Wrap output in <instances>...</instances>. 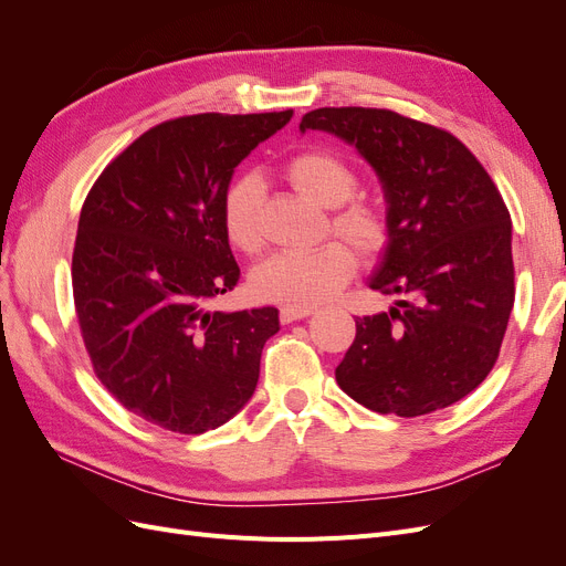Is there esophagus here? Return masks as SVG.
<instances>
[{
	"instance_id": "obj_1",
	"label": "esophagus",
	"mask_w": 566,
	"mask_h": 566,
	"mask_svg": "<svg viewBox=\"0 0 566 566\" xmlns=\"http://www.w3.org/2000/svg\"><path fill=\"white\" fill-rule=\"evenodd\" d=\"M312 314H314L312 306H281L279 318H281V323H293V321L306 318V316H312Z\"/></svg>"
}]
</instances>
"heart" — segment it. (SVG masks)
Here are the masks:
<instances>
[{"mask_svg": "<svg viewBox=\"0 0 566 566\" xmlns=\"http://www.w3.org/2000/svg\"><path fill=\"white\" fill-rule=\"evenodd\" d=\"M283 177L302 196L331 208L328 229L347 241L361 260L382 254L391 235L389 217L380 205L354 196L358 172L349 160L331 148H306L285 163ZM262 205V184L252 175L233 179L221 196V229L227 241L248 256L264 248ZM350 251L345 243L328 241L310 252L271 254L254 266L250 287L264 302L314 306L333 297L354 276L356 260Z\"/></svg>", "mask_w": 566, "mask_h": 566, "instance_id": "b5f03b06", "label": "heart"}]
</instances>
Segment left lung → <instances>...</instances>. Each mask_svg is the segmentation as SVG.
I'll return each mask as SVG.
<instances>
[{
  "instance_id": "obj_1",
  "label": "left lung",
  "mask_w": 566,
  "mask_h": 566,
  "mask_svg": "<svg viewBox=\"0 0 566 566\" xmlns=\"http://www.w3.org/2000/svg\"><path fill=\"white\" fill-rule=\"evenodd\" d=\"M300 129L333 132L358 148L382 181L391 224L370 287L399 302L356 318L337 385L375 413L401 418L468 397L499 361L515 304L499 186L451 132L387 108H316Z\"/></svg>"
}]
</instances>
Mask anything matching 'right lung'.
I'll return each instance as SVG.
<instances>
[{
	"label": "right lung",
	"mask_w": 566,
	"mask_h": 566,
	"mask_svg": "<svg viewBox=\"0 0 566 566\" xmlns=\"http://www.w3.org/2000/svg\"><path fill=\"white\" fill-rule=\"evenodd\" d=\"M290 117L165 119L117 153L84 198L73 250L84 349L101 385L163 430H214L260 380L279 310L208 304L241 279L219 214L233 167Z\"/></svg>",
	"instance_id": "1"
}]
</instances>
